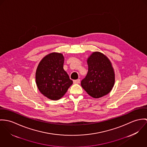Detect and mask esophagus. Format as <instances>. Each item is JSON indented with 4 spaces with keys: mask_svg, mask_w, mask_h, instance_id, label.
<instances>
[{
    "mask_svg": "<svg viewBox=\"0 0 147 147\" xmlns=\"http://www.w3.org/2000/svg\"><path fill=\"white\" fill-rule=\"evenodd\" d=\"M80 83V80L78 79V80H74L73 81V83L74 84H78Z\"/></svg>",
    "mask_w": 147,
    "mask_h": 147,
    "instance_id": "34e87169",
    "label": "esophagus"
}]
</instances>
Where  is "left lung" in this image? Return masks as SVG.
<instances>
[{"instance_id":"left-lung-1","label":"left lung","mask_w":147,"mask_h":147,"mask_svg":"<svg viewBox=\"0 0 147 147\" xmlns=\"http://www.w3.org/2000/svg\"><path fill=\"white\" fill-rule=\"evenodd\" d=\"M88 73L82 80V88L94 98L108 94L115 83V73L111 61L104 54L94 52L87 59Z\"/></svg>"}]
</instances>
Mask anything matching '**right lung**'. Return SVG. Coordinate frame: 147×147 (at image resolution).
<instances>
[{
	"instance_id": "1",
	"label": "right lung",
	"mask_w": 147,
	"mask_h": 147,
	"mask_svg": "<svg viewBox=\"0 0 147 147\" xmlns=\"http://www.w3.org/2000/svg\"><path fill=\"white\" fill-rule=\"evenodd\" d=\"M64 62L62 53L52 52L41 60L36 68L37 87L42 94L50 100L61 98L73 84L63 68Z\"/></svg>"
}]
</instances>
